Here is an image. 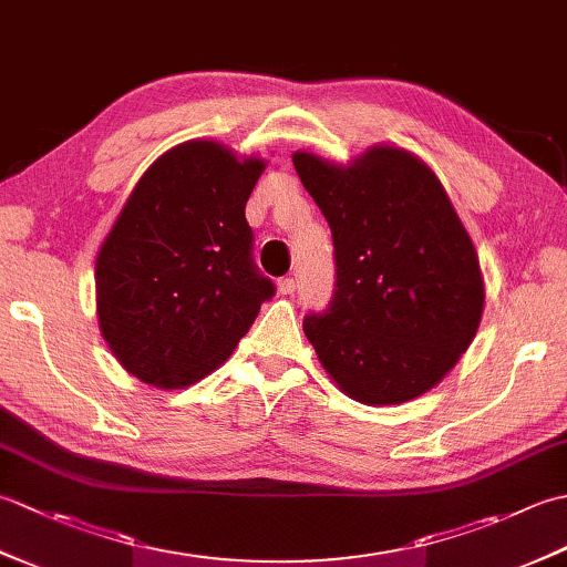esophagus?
Returning <instances> with one entry per match:
<instances>
[{"label":"esophagus","mask_w":567,"mask_h":567,"mask_svg":"<svg viewBox=\"0 0 567 567\" xmlns=\"http://www.w3.org/2000/svg\"><path fill=\"white\" fill-rule=\"evenodd\" d=\"M277 290H280V295H295L297 280L295 277H282V280H277Z\"/></svg>","instance_id":"34e87169"}]
</instances>
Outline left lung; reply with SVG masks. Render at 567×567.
<instances>
[{
  "mask_svg": "<svg viewBox=\"0 0 567 567\" xmlns=\"http://www.w3.org/2000/svg\"><path fill=\"white\" fill-rule=\"evenodd\" d=\"M333 236L336 290L305 333L339 388L402 404L443 380L475 339L483 272L439 177L416 155L375 146L351 165L292 155Z\"/></svg>",
  "mask_w": 567,
  "mask_h": 567,
  "instance_id": "obj_1",
  "label": "left lung"
}]
</instances>
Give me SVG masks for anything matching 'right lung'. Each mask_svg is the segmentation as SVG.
Instances as JSON below:
<instances>
[{
    "mask_svg": "<svg viewBox=\"0 0 567 567\" xmlns=\"http://www.w3.org/2000/svg\"><path fill=\"white\" fill-rule=\"evenodd\" d=\"M265 171L214 141L163 153L131 192L94 268L104 341L163 390L234 353L275 285L252 262L246 202Z\"/></svg>",
    "mask_w": 567,
    "mask_h": 567,
    "instance_id": "right-lung-1",
    "label": "right lung"
}]
</instances>
